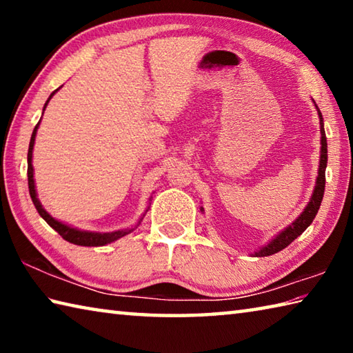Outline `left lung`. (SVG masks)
I'll return each instance as SVG.
<instances>
[{
  "instance_id": "8db88e82",
  "label": "left lung",
  "mask_w": 353,
  "mask_h": 353,
  "mask_svg": "<svg viewBox=\"0 0 353 353\" xmlns=\"http://www.w3.org/2000/svg\"><path fill=\"white\" fill-rule=\"evenodd\" d=\"M316 109H318V105H316ZM318 115H319V126H321V157H319L318 177H316V185H314L312 198H310V202L307 204V207L303 208V212L299 214V216L292 221L288 227H285V229L282 232H279V234L274 236L270 243H266L265 246L260 248L256 252L252 254L255 256H268V255L277 254L282 249H285L288 244L294 241L299 235H302L303 232H305L307 227L313 223L316 213L319 210L322 198H324V188H325L327 139H325V130H324V119H322L319 109H318ZM201 210L204 212V208L201 207Z\"/></svg>"
}]
</instances>
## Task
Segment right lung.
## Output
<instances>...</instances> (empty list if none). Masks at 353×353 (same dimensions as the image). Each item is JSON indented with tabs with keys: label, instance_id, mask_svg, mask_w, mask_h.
Returning a JSON list of instances; mask_svg holds the SVG:
<instances>
[{
	"label": "right lung",
	"instance_id": "obj_1",
	"mask_svg": "<svg viewBox=\"0 0 353 353\" xmlns=\"http://www.w3.org/2000/svg\"><path fill=\"white\" fill-rule=\"evenodd\" d=\"M61 88V87H59ZM57 90L52 92L50 94V98H48V101L45 103V107H43V112L46 109L48 103H50V99L54 97V93L59 92ZM41 121V118H40ZM40 121L37 123V126L34 128V132H32V137H31V141H29V151H28V185H29V194H31V199L34 202L35 208H37V212L41 218H43L48 224H50L52 229H54L59 235H61L63 240H67L68 243H73V244H77V246H105V244L109 243H113L119 240V238H123L124 235L130 234V232L137 229V225H140V223L143 221V216H145V213H143V216L139 219V223H137L135 227H129V229H121V230H115V232H105V234H101V232H90V230H81L77 229V227H73V225H68L62 223V221H59L56 218H52L50 213H48L43 205L40 204V201L37 198V191H35V181H34V166H32V149H34V143H35V135H37V129L40 126ZM149 201H151V198H149Z\"/></svg>",
	"mask_w": 353,
	"mask_h": 353
}]
</instances>
